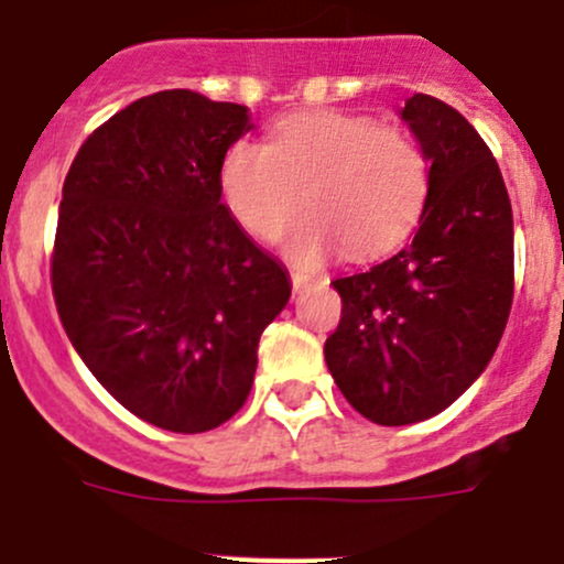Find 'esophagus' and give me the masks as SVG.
I'll use <instances>...</instances> for the list:
<instances>
[{"mask_svg": "<svg viewBox=\"0 0 564 564\" xmlns=\"http://www.w3.org/2000/svg\"><path fill=\"white\" fill-rule=\"evenodd\" d=\"M311 281H314V275H305V272H292V286H294V292H300V289H305Z\"/></svg>", "mask_w": 564, "mask_h": 564, "instance_id": "obj_1", "label": "esophagus"}]
</instances>
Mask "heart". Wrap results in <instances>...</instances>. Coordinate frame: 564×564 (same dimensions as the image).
Listing matches in <instances>:
<instances>
[{
	"label": "heart",
	"instance_id": "b5f03b06",
	"mask_svg": "<svg viewBox=\"0 0 564 564\" xmlns=\"http://www.w3.org/2000/svg\"><path fill=\"white\" fill-rule=\"evenodd\" d=\"M218 182L231 218L259 240H278L308 204L286 256L318 267L344 248L366 261L401 246L425 209L431 161L409 130L366 113L308 111L281 119L270 144L237 141Z\"/></svg>",
	"mask_w": 564,
	"mask_h": 564
}]
</instances>
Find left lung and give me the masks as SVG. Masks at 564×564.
I'll return each instance as SVG.
<instances>
[{
  "mask_svg": "<svg viewBox=\"0 0 564 564\" xmlns=\"http://www.w3.org/2000/svg\"><path fill=\"white\" fill-rule=\"evenodd\" d=\"M401 117L431 161L420 229L392 259L333 281L344 308L324 340L338 390L379 425L451 406L486 371L513 305V209L491 150L431 95Z\"/></svg>",
  "mask_w": 564,
  "mask_h": 564,
  "instance_id": "left-lung-1",
  "label": "left lung"
}]
</instances>
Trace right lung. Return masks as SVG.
Listing matches in <instances>:
<instances>
[{"label":"right lung","instance_id":"right-lung-1","mask_svg":"<svg viewBox=\"0 0 564 564\" xmlns=\"http://www.w3.org/2000/svg\"><path fill=\"white\" fill-rule=\"evenodd\" d=\"M248 108L147 95L93 130L62 185L51 289L67 338L128 412L174 434L240 412L286 270L220 204Z\"/></svg>","mask_w":564,"mask_h":564}]
</instances>
